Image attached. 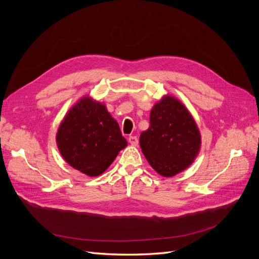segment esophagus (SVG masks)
<instances>
[{"mask_svg": "<svg viewBox=\"0 0 259 259\" xmlns=\"http://www.w3.org/2000/svg\"><path fill=\"white\" fill-rule=\"evenodd\" d=\"M128 143L132 146H137L138 145V138L136 136H130L128 137Z\"/></svg>", "mask_w": 259, "mask_h": 259, "instance_id": "34e87169", "label": "esophagus"}]
</instances>
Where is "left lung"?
Segmentation results:
<instances>
[{
	"label": "left lung",
	"instance_id": "left-lung-1",
	"mask_svg": "<svg viewBox=\"0 0 259 259\" xmlns=\"http://www.w3.org/2000/svg\"><path fill=\"white\" fill-rule=\"evenodd\" d=\"M140 148L154 170L171 177L197 158L201 135L197 123L180 101L164 96L150 112V126L140 134Z\"/></svg>",
	"mask_w": 259,
	"mask_h": 259
}]
</instances>
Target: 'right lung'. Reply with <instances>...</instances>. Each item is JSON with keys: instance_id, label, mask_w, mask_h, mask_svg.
Masks as SVG:
<instances>
[{"instance_id": "1", "label": "right lung", "mask_w": 259, "mask_h": 259, "mask_svg": "<svg viewBox=\"0 0 259 259\" xmlns=\"http://www.w3.org/2000/svg\"><path fill=\"white\" fill-rule=\"evenodd\" d=\"M59 152L73 168L98 176L127 142L105 105L84 97L70 109L57 131Z\"/></svg>"}]
</instances>
